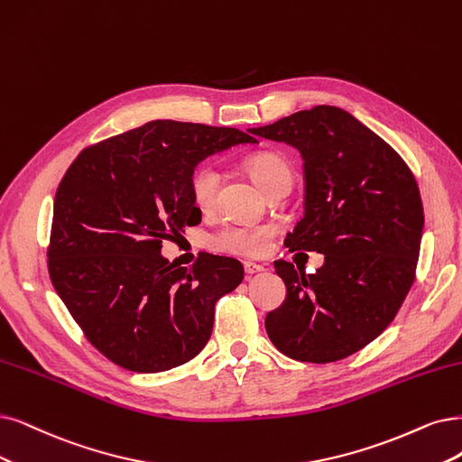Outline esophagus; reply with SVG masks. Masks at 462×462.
I'll return each instance as SVG.
<instances>
[{"mask_svg":"<svg viewBox=\"0 0 462 462\" xmlns=\"http://www.w3.org/2000/svg\"><path fill=\"white\" fill-rule=\"evenodd\" d=\"M244 268H245V274H259V272L264 270L263 264H257V263H251V261H245L244 263Z\"/></svg>","mask_w":462,"mask_h":462,"instance_id":"34e87169","label":"esophagus"}]
</instances>
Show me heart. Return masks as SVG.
<instances>
[{
  "label": "heart",
  "instance_id": "heart-1",
  "mask_svg": "<svg viewBox=\"0 0 462 462\" xmlns=\"http://www.w3.org/2000/svg\"><path fill=\"white\" fill-rule=\"evenodd\" d=\"M247 171L264 192L278 184L293 180V171L278 153H257L247 160ZM220 184L218 169L211 163L201 165L190 180L192 199L201 209L213 208ZM276 228L272 225H234L222 228L213 236V247L225 253L244 254V257H263L268 253L270 240Z\"/></svg>",
  "mask_w": 462,
  "mask_h": 462
}]
</instances>
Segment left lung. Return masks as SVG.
I'll return each instance as SVG.
<instances>
[{
	"instance_id": "8db88e82",
	"label": "left lung",
	"mask_w": 462,
	"mask_h": 462,
	"mask_svg": "<svg viewBox=\"0 0 462 462\" xmlns=\"http://www.w3.org/2000/svg\"><path fill=\"white\" fill-rule=\"evenodd\" d=\"M251 133L300 152L304 215L285 245L326 254L314 274L276 263L287 297L268 312L266 333L297 362L345 360L390 326L415 282L424 226L417 180L394 148L337 106Z\"/></svg>"
}]
</instances>
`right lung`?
<instances>
[{
  "instance_id": "obj_1",
  "label": "right lung",
  "mask_w": 462,
  "mask_h": 462,
  "mask_svg": "<svg viewBox=\"0 0 462 462\" xmlns=\"http://www.w3.org/2000/svg\"><path fill=\"white\" fill-rule=\"evenodd\" d=\"M236 144L232 127L156 119L85 148L62 177L47 249L49 276L89 343L110 362L158 373L196 357L215 304L242 283L240 261L205 253L192 268L162 242L201 220L194 169Z\"/></svg>"
}]
</instances>
